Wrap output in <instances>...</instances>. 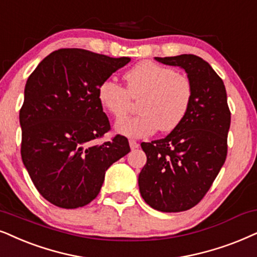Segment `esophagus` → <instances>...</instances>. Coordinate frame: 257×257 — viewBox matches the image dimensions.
Wrapping results in <instances>:
<instances>
[{
    "label": "esophagus",
    "mask_w": 257,
    "mask_h": 257,
    "mask_svg": "<svg viewBox=\"0 0 257 257\" xmlns=\"http://www.w3.org/2000/svg\"><path fill=\"white\" fill-rule=\"evenodd\" d=\"M129 146H131V148L133 149V151H134V149H136V148H139V144L138 142L135 141V140H131V141H129Z\"/></svg>",
    "instance_id": "esophagus-1"
}]
</instances>
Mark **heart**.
I'll return each mask as SVG.
<instances>
[{
    "label": "heart",
    "instance_id": "b5f03b06",
    "mask_svg": "<svg viewBox=\"0 0 257 257\" xmlns=\"http://www.w3.org/2000/svg\"><path fill=\"white\" fill-rule=\"evenodd\" d=\"M126 89L113 80L98 87L100 105L113 117H123L131 110L132 98L139 99V115L116 122L119 134L145 138L158 131L168 133L181 124L193 100V86L186 76L172 67L145 60L124 73Z\"/></svg>",
    "mask_w": 257,
    "mask_h": 257
}]
</instances>
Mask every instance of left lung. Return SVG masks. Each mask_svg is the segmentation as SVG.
Instances as JSON below:
<instances>
[{
	"mask_svg": "<svg viewBox=\"0 0 257 257\" xmlns=\"http://www.w3.org/2000/svg\"><path fill=\"white\" fill-rule=\"evenodd\" d=\"M155 60L185 70L193 100L181 124L166 138L141 144L147 162L139 174V187L153 209L180 212L203 199L225 162L231 113L223 80L200 57Z\"/></svg>",
	"mask_w": 257,
	"mask_h": 257,
	"instance_id": "1",
	"label": "left lung"
}]
</instances>
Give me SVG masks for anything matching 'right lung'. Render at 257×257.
Segmentation results:
<instances>
[{"instance_id": "right-lung-1", "label": "right lung", "mask_w": 257, "mask_h": 257, "mask_svg": "<svg viewBox=\"0 0 257 257\" xmlns=\"http://www.w3.org/2000/svg\"><path fill=\"white\" fill-rule=\"evenodd\" d=\"M129 61L61 48L28 77L20 110L21 157L39 193L53 205L89 204L98 196L105 171L131 152L122 135L96 141L110 131L98 87Z\"/></svg>"}]
</instances>
